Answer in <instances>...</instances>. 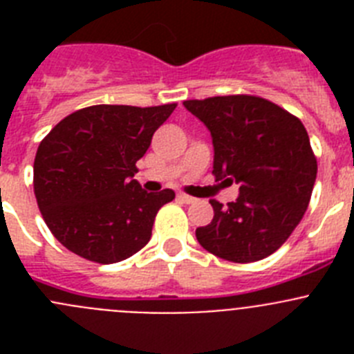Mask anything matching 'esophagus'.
Returning a JSON list of instances; mask_svg holds the SVG:
<instances>
[{"label": "esophagus", "instance_id": "esophagus-1", "mask_svg": "<svg viewBox=\"0 0 354 354\" xmlns=\"http://www.w3.org/2000/svg\"><path fill=\"white\" fill-rule=\"evenodd\" d=\"M177 198H179L183 204H195V202H196V198L186 195V193H177Z\"/></svg>", "mask_w": 354, "mask_h": 354}]
</instances>
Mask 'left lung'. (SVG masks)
I'll return each instance as SVG.
<instances>
[{"label": "left lung", "instance_id": "8db88e82", "mask_svg": "<svg viewBox=\"0 0 354 354\" xmlns=\"http://www.w3.org/2000/svg\"><path fill=\"white\" fill-rule=\"evenodd\" d=\"M212 138L216 179L239 184L214 218L196 228L200 246L230 262L266 259L298 227L310 202L317 161L299 118L255 95L184 101Z\"/></svg>", "mask_w": 354, "mask_h": 354}]
</instances>
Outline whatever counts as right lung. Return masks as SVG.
Here are the masks:
<instances>
[{
    "label": "right lung",
    "instance_id": "add662e5",
    "mask_svg": "<svg viewBox=\"0 0 354 354\" xmlns=\"http://www.w3.org/2000/svg\"><path fill=\"white\" fill-rule=\"evenodd\" d=\"M175 106H88L40 142L33 165L37 204L65 248L113 264L149 243L156 214L175 193L142 189L136 161Z\"/></svg>",
    "mask_w": 354,
    "mask_h": 354
}]
</instances>
